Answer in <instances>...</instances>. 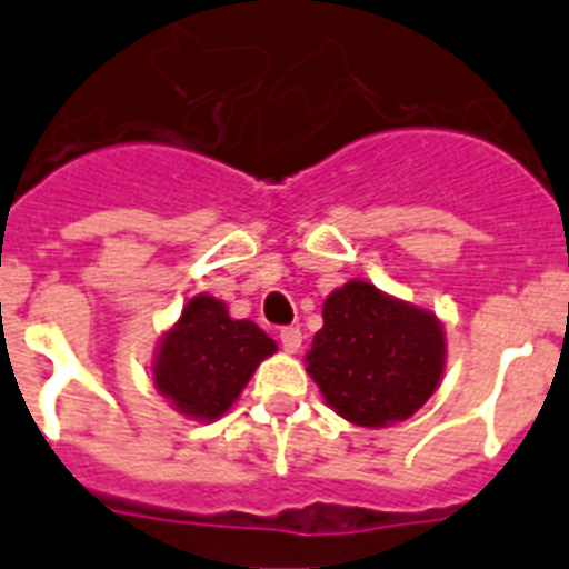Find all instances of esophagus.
<instances>
[{"label": "esophagus", "instance_id": "esophagus-1", "mask_svg": "<svg viewBox=\"0 0 569 569\" xmlns=\"http://www.w3.org/2000/svg\"><path fill=\"white\" fill-rule=\"evenodd\" d=\"M281 339V347L288 350V353H299V347H301V330L299 328H284L279 333Z\"/></svg>", "mask_w": 569, "mask_h": 569}]
</instances>
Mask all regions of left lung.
<instances>
[{
  "mask_svg": "<svg viewBox=\"0 0 569 569\" xmlns=\"http://www.w3.org/2000/svg\"><path fill=\"white\" fill-rule=\"evenodd\" d=\"M310 379L341 419L359 427L405 421L425 405L445 373V328L430 310L353 279L321 308Z\"/></svg>",
  "mask_w": 569,
  "mask_h": 569,
  "instance_id": "8db88e82",
  "label": "left lung"
}]
</instances>
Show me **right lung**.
<instances>
[{"label": "right lung", "instance_id": "add662e5", "mask_svg": "<svg viewBox=\"0 0 569 569\" xmlns=\"http://www.w3.org/2000/svg\"><path fill=\"white\" fill-rule=\"evenodd\" d=\"M276 341L250 319H230L224 301L199 293L162 336L153 356L156 390L196 421L224 416Z\"/></svg>", "mask_w": 569, "mask_h": 569}]
</instances>
